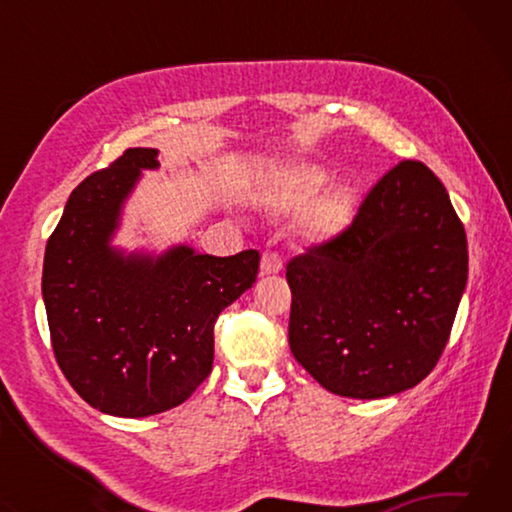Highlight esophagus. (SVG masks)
Returning a JSON list of instances; mask_svg holds the SVG:
<instances>
[{
	"mask_svg": "<svg viewBox=\"0 0 512 512\" xmlns=\"http://www.w3.org/2000/svg\"><path fill=\"white\" fill-rule=\"evenodd\" d=\"M282 268H284L282 257L277 253H264L262 255V264H259V271H262V275H275V273H280Z\"/></svg>",
	"mask_w": 512,
	"mask_h": 512,
	"instance_id": "esophagus-1",
	"label": "esophagus"
}]
</instances>
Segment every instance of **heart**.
Returning a JSON list of instances; mask_svg holds the SVG:
<instances>
[{
  "label": "heart",
  "instance_id": "b5f03b06",
  "mask_svg": "<svg viewBox=\"0 0 512 512\" xmlns=\"http://www.w3.org/2000/svg\"><path fill=\"white\" fill-rule=\"evenodd\" d=\"M329 178H332V171H329L325 164H318L311 160L287 164V167L277 173L275 178L277 203L287 207L307 205L327 186ZM352 219H354L352 189L345 185H334V187H328L314 205L309 207L307 228L311 235L318 239H332L336 235H341V232L352 223Z\"/></svg>",
  "mask_w": 512,
  "mask_h": 512
}]
</instances>
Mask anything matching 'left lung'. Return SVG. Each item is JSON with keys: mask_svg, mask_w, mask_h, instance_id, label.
Instances as JSON below:
<instances>
[{"mask_svg": "<svg viewBox=\"0 0 512 512\" xmlns=\"http://www.w3.org/2000/svg\"><path fill=\"white\" fill-rule=\"evenodd\" d=\"M289 345L325 391L381 400L443 354L467 284V239L447 189L404 160L341 237L287 266Z\"/></svg>", "mask_w": 512, "mask_h": 512, "instance_id": "8db88e82", "label": "left lung"}]
</instances>
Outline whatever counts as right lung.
Wrapping results in <instances>:
<instances>
[{
    "instance_id": "1",
    "label": "right lung",
    "mask_w": 512,
    "mask_h": 512,
    "mask_svg": "<svg viewBox=\"0 0 512 512\" xmlns=\"http://www.w3.org/2000/svg\"><path fill=\"white\" fill-rule=\"evenodd\" d=\"M158 149H128L74 189L42 266L51 345L85 402L117 418L183 404L212 370L214 323L253 287L259 253H198L187 244H112L142 171Z\"/></svg>"
}]
</instances>
